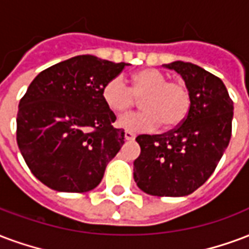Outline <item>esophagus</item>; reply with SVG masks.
I'll use <instances>...</instances> for the list:
<instances>
[{"label": "esophagus", "mask_w": 249, "mask_h": 249, "mask_svg": "<svg viewBox=\"0 0 249 249\" xmlns=\"http://www.w3.org/2000/svg\"><path fill=\"white\" fill-rule=\"evenodd\" d=\"M134 137H136V136H134L132 132H128V130H126L124 133V139L126 140V141H132V140H134Z\"/></svg>", "instance_id": "1"}]
</instances>
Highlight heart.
Instances as JSON below:
<instances>
[{"label":"heart","mask_w":249,"mask_h":249,"mask_svg":"<svg viewBox=\"0 0 249 249\" xmlns=\"http://www.w3.org/2000/svg\"><path fill=\"white\" fill-rule=\"evenodd\" d=\"M101 99L113 113H124L140 101L142 112L121 116L119 126L129 132H152L160 124L174 129L183 123L191 108V95L182 82H169V76L156 68H145L132 76L128 87L121 76H113L101 88Z\"/></svg>","instance_id":"1"}]
</instances>
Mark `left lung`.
<instances>
[{
  "mask_svg": "<svg viewBox=\"0 0 249 249\" xmlns=\"http://www.w3.org/2000/svg\"><path fill=\"white\" fill-rule=\"evenodd\" d=\"M163 67L185 80L190 112L176 129L137 136L141 153L133 162V177L149 195L185 196L209 179L227 149L233 103L222 80L199 66L177 60Z\"/></svg>",
  "mask_w": 249,
  "mask_h": 249,
  "instance_id": "8db88e82",
  "label": "left lung"
}]
</instances>
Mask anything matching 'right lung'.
<instances>
[{"instance_id": "1", "label": "right lung", "mask_w": 249, "mask_h": 249, "mask_svg": "<svg viewBox=\"0 0 249 249\" xmlns=\"http://www.w3.org/2000/svg\"><path fill=\"white\" fill-rule=\"evenodd\" d=\"M126 63L79 55L36 76L17 113V143L31 173L62 193H86L103 179L124 143V130L101 88Z\"/></svg>"}]
</instances>
